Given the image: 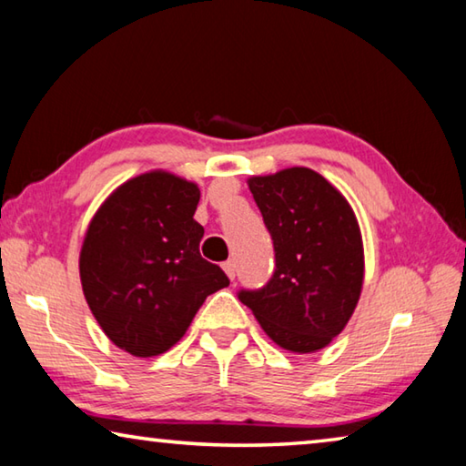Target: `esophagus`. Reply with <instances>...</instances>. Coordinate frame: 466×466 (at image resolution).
Returning a JSON list of instances; mask_svg holds the SVG:
<instances>
[{
	"instance_id": "obj_1",
	"label": "esophagus",
	"mask_w": 466,
	"mask_h": 466,
	"mask_svg": "<svg viewBox=\"0 0 466 466\" xmlns=\"http://www.w3.org/2000/svg\"><path fill=\"white\" fill-rule=\"evenodd\" d=\"M223 270H225V274L228 276V279H235V264L233 262H225L223 264Z\"/></svg>"
}]
</instances>
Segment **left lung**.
I'll use <instances>...</instances> for the list:
<instances>
[{
	"label": "left lung",
	"mask_w": 466,
	"mask_h": 466,
	"mask_svg": "<svg viewBox=\"0 0 466 466\" xmlns=\"http://www.w3.org/2000/svg\"><path fill=\"white\" fill-rule=\"evenodd\" d=\"M274 241L276 268L258 290H239L274 344L317 352L339 336L362 292L364 249L352 207L309 167L248 179Z\"/></svg>",
	"instance_id": "1"
}]
</instances>
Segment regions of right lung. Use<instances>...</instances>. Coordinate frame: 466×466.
<instances>
[{
	"instance_id": "add662e5",
	"label": "right lung",
	"mask_w": 466,
	"mask_h": 466,
	"mask_svg": "<svg viewBox=\"0 0 466 466\" xmlns=\"http://www.w3.org/2000/svg\"><path fill=\"white\" fill-rule=\"evenodd\" d=\"M200 190L169 171L118 186L92 218L79 254L81 287L112 344L149 358L177 344L204 299L228 287L200 256Z\"/></svg>"
}]
</instances>
